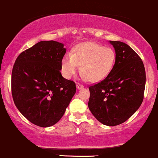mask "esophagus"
I'll use <instances>...</instances> for the list:
<instances>
[{"label": "esophagus", "mask_w": 158, "mask_h": 158, "mask_svg": "<svg viewBox=\"0 0 158 158\" xmlns=\"http://www.w3.org/2000/svg\"><path fill=\"white\" fill-rule=\"evenodd\" d=\"M76 88H77V89H81V88H84V86L82 85L79 84V83H76Z\"/></svg>", "instance_id": "obj_1"}]
</instances>
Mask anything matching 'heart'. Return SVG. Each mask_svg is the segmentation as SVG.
<instances>
[{
	"instance_id": "1",
	"label": "heart",
	"mask_w": 158,
	"mask_h": 158,
	"mask_svg": "<svg viewBox=\"0 0 158 158\" xmlns=\"http://www.w3.org/2000/svg\"><path fill=\"white\" fill-rule=\"evenodd\" d=\"M115 62V53L112 48L97 43L85 42L76 45L72 54L64 56L61 72L66 79H71L81 65L82 79L99 82L110 73Z\"/></svg>"
}]
</instances>
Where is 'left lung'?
<instances>
[{
  "mask_svg": "<svg viewBox=\"0 0 158 158\" xmlns=\"http://www.w3.org/2000/svg\"><path fill=\"white\" fill-rule=\"evenodd\" d=\"M115 51L113 69L101 82L89 87L88 108L100 123L107 126L122 124L143 103L145 70L134 50L120 41H110Z\"/></svg>",
  "mask_w": 158,
  "mask_h": 158,
  "instance_id": "obj_1",
  "label": "left lung"
}]
</instances>
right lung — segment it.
I'll return each mask as SVG.
<instances>
[{"instance_id":"add662e5","label":"right lung","mask_w":158,"mask_h":158,"mask_svg":"<svg viewBox=\"0 0 158 158\" xmlns=\"http://www.w3.org/2000/svg\"><path fill=\"white\" fill-rule=\"evenodd\" d=\"M63 43L40 41L15 60L12 72V95L15 106L35 125L51 127L64 114L76 94L75 82L62 76Z\"/></svg>"}]
</instances>
